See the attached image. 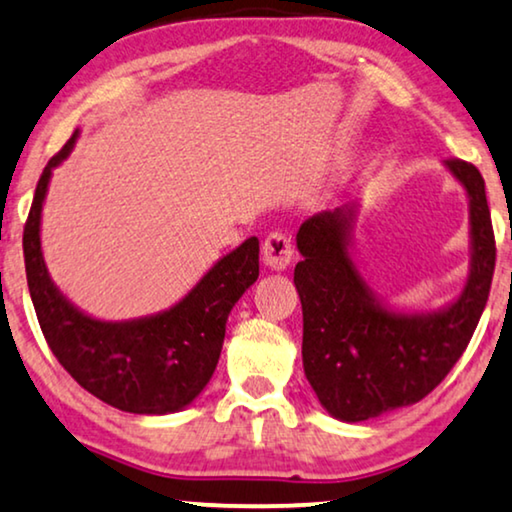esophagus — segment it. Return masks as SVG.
Wrapping results in <instances>:
<instances>
[{
  "mask_svg": "<svg viewBox=\"0 0 512 512\" xmlns=\"http://www.w3.org/2000/svg\"><path fill=\"white\" fill-rule=\"evenodd\" d=\"M262 259L269 269L285 271L294 259V246H292L290 236H285L280 232H273L266 236L262 243Z\"/></svg>",
  "mask_w": 512,
  "mask_h": 512,
  "instance_id": "34e87169",
  "label": "esophagus"
}]
</instances>
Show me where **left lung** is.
<instances>
[{
	"mask_svg": "<svg viewBox=\"0 0 512 512\" xmlns=\"http://www.w3.org/2000/svg\"><path fill=\"white\" fill-rule=\"evenodd\" d=\"M443 164L469 197L471 239L469 278L443 308L401 311L366 283L352 257L357 201L299 227L301 357L308 383L336 420L364 422L427 397L462 357L485 311L496 262L485 181L469 162Z\"/></svg>",
	"mask_w": 512,
	"mask_h": 512,
	"instance_id": "obj_1",
	"label": "left lung"
}]
</instances>
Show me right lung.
I'll use <instances>...</instances> for the list:
<instances>
[{
  "instance_id": "right-lung-1",
  "label": "right lung",
  "mask_w": 512,
  "mask_h": 512,
  "mask_svg": "<svg viewBox=\"0 0 512 512\" xmlns=\"http://www.w3.org/2000/svg\"><path fill=\"white\" fill-rule=\"evenodd\" d=\"M76 139L78 132L43 169L23 234L27 287L41 331L57 362L97 399L136 415L178 413L199 397L218 366L229 313L259 276V241L250 236L220 257L167 311L122 322L83 313L53 283L41 253L50 176Z\"/></svg>"
}]
</instances>
